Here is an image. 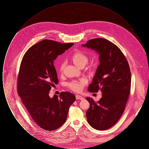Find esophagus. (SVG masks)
I'll return each instance as SVG.
<instances>
[{
    "label": "esophagus",
    "instance_id": "34e87169",
    "mask_svg": "<svg viewBox=\"0 0 149 149\" xmlns=\"http://www.w3.org/2000/svg\"><path fill=\"white\" fill-rule=\"evenodd\" d=\"M76 98L77 99H80V100L84 99V98L83 97H81V95H76Z\"/></svg>",
    "mask_w": 149,
    "mask_h": 149
}]
</instances>
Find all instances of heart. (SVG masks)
I'll return each instance as SVG.
<instances>
[{"label": "heart", "mask_w": 149, "mask_h": 149, "mask_svg": "<svg viewBox=\"0 0 149 149\" xmlns=\"http://www.w3.org/2000/svg\"><path fill=\"white\" fill-rule=\"evenodd\" d=\"M70 59L72 62L76 66H77L79 68H82L84 67L85 65L88 63L89 61V57L84 52L80 50H78L74 52L71 55ZM64 68L65 63L64 61H62L61 63H60L58 68V70L60 73L63 72ZM88 69L91 70L92 69V66L91 65L88 66ZM86 83L87 80L84 78H82L79 80H72L67 84V86L72 91L76 92H80L83 89V88L86 84Z\"/></svg>", "instance_id": "heart-1"}]
</instances>
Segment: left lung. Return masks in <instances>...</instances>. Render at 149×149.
Returning a JSON list of instances; mask_svg holds the SVG:
<instances>
[{
	"label": "left lung",
	"instance_id": "8db88e82",
	"mask_svg": "<svg viewBox=\"0 0 149 149\" xmlns=\"http://www.w3.org/2000/svg\"><path fill=\"white\" fill-rule=\"evenodd\" d=\"M82 46L99 54L100 64L88 90L103 93L98 102L86 98L90 103L86 116L93 128L105 130L117 122L125 109L131 91L130 68L120 48L106 39L93 38Z\"/></svg>",
	"mask_w": 149,
	"mask_h": 149
}]
</instances>
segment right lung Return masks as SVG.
Returning <instances> with one entry per match:
<instances>
[{"label":"right lung","instance_id":"1","mask_svg":"<svg viewBox=\"0 0 149 149\" xmlns=\"http://www.w3.org/2000/svg\"><path fill=\"white\" fill-rule=\"evenodd\" d=\"M73 45L43 40L32 46L22 60L17 92L32 119L45 130L60 127L75 100V96L68 92L49 96L51 87L58 83L54 61Z\"/></svg>","mask_w":149,"mask_h":149}]
</instances>
